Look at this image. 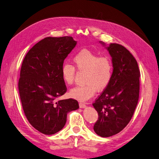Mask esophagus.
Instances as JSON below:
<instances>
[{"label": "esophagus", "mask_w": 159, "mask_h": 159, "mask_svg": "<svg viewBox=\"0 0 159 159\" xmlns=\"http://www.w3.org/2000/svg\"><path fill=\"white\" fill-rule=\"evenodd\" d=\"M79 105H80V108H85L86 107L85 104L84 103H82V102H80Z\"/></svg>", "instance_id": "1"}]
</instances>
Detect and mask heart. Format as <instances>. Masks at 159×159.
<instances>
[{
  "label": "heart",
  "instance_id": "1",
  "mask_svg": "<svg viewBox=\"0 0 159 159\" xmlns=\"http://www.w3.org/2000/svg\"><path fill=\"white\" fill-rule=\"evenodd\" d=\"M74 66L64 64L61 69L62 78L68 85L74 84L75 69L85 71L84 82L70 91L72 98L81 102L93 97L97 91H102L109 84L113 75L112 61L108 56H100L88 49L79 51L72 58Z\"/></svg>",
  "mask_w": 159,
  "mask_h": 159
}]
</instances>
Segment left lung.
Wrapping results in <instances>:
<instances>
[{"label": "left lung", "instance_id": "8db88e82", "mask_svg": "<svg viewBox=\"0 0 159 159\" xmlns=\"http://www.w3.org/2000/svg\"><path fill=\"white\" fill-rule=\"evenodd\" d=\"M106 48L112 57V78L93 103L98 113L93 130L102 137L117 134L131 121L139 100L141 75L136 60L124 46L113 43Z\"/></svg>", "mask_w": 159, "mask_h": 159}]
</instances>
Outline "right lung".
Instances as JSON below:
<instances>
[{
  "label": "right lung",
  "instance_id": "1",
  "mask_svg": "<svg viewBox=\"0 0 159 159\" xmlns=\"http://www.w3.org/2000/svg\"><path fill=\"white\" fill-rule=\"evenodd\" d=\"M77 42L71 36L47 37L28 51L22 61L18 89L24 112L31 125L53 134L65 125L68 113L78 109V101H56L67 91L61 69Z\"/></svg>",
  "mask_w": 159,
  "mask_h": 159
}]
</instances>
